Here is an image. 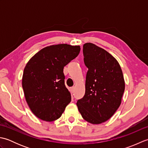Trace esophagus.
Listing matches in <instances>:
<instances>
[{"mask_svg": "<svg viewBox=\"0 0 148 148\" xmlns=\"http://www.w3.org/2000/svg\"><path fill=\"white\" fill-rule=\"evenodd\" d=\"M74 90H75V88L74 87H72L70 88V90H71V93H73L74 92Z\"/></svg>", "mask_w": 148, "mask_h": 148, "instance_id": "obj_1", "label": "esophagus"}]
</instances>
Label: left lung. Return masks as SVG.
<instances>
[{"label": "left lung", "instance_id": "1", "mask_svg": "<svg viewBox=\"0 0 148 148\" xmlns=\"http://www.w3.org/2000/svg\"><path fill=\"white\" fill-rule=\"evenodd\" d=\"M84 62L88 69L85 94L77 106L84 119L92 124L108 121L120 106L125 80L116 59L93 43L83 45Z\"/></svg>", "mask_w": 148, "mask_h": 148}]
</instances>
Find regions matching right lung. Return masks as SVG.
Wrapping results in <instances>:
<instances>
[{
	"label": "right lung",
	"mask_w": 148,
	"mask_h": 148,
	"mask_svg": "<svg viewBox=\"0 0 148 148\" xmlns=\"http://www.w3.org/2000/svg\"><path fill=\"white\" fill-rule=\"evenodd\" d=\"M79 46L67 44L47 46L28 62L24 69L22 87L30 110L37 118L53 121L62 116L71 101L65 85L64 67L77 57Z\"/></svg>",
	"instance_id": "1"
}]
</instances>
